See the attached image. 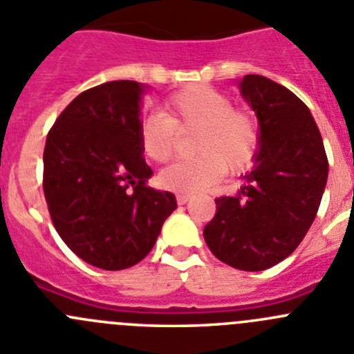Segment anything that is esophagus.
I'll list each match as a JSON object with an SVG mask.
<instances>
[{
  "instance_id": "1",
  "label": "esophagus",
  "mask_w": 354,
  "mask_h": 354,
  "mask_svg": "<svg viewBox=\"0 0 354 354\" xmlns=\"http://www.w3.org/2000/svg\"><path fill=\"white\" fill-rule=\"evenodd\" d=\"M188 199H190V196H188V194H178V196H176V201H178V204H180V206L187 204Z\"/></svg>"
}]
</instances>
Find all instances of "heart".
Wrapping results in <instances>:
<instances>
[{
  "mask_svg": "<svg viewBox=\"0 0 354 354\" xmlns=\"http://www.w3.org/2000/svg\"><path fill=\"white\" fill-rule=\"evenodd\" d=\"M197 129L194 153L160 173V183L180 194H196L216 183L225 171L244 169L260 143L259 118L248 108L232 106L225 92L209 85H190L174 92L164 115H148L140 127V143L150 160H169L176 148V131Z\"/></svg>",
  "mask_w": 354,
  "mask_h": 354,
  "instance_id": "1",
  "label": "heart"
}]
</instances>
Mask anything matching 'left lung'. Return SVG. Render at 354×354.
Masks as SVG:
<instances>
[{
	"label": "left lung",
	"instance_id": "obj_1",
	"mask_svg": "<svg viewBox=\"0 0 354 354\" xmlns=\"http://www.w3.org/2000/svg\"><path fill=\"white\" fill-rule=\"evenodd\" d=\"M260 125L255 166L232 197H218L204 227L211 253L239 270H263L295 252L315 222L328 176V158L309 108L260 75L239 82Z\"/></svg>",
	"mask_w": 354,
	"mask_h": 354
}]
</instances>
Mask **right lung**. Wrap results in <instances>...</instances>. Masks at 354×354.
Wrapping results in <instances>:
<instances>
[{"label":"right lung","mask_w":354,"mask_h":354,"mask_svg":"<svg viewBox=\"0 0 354 354\" xmlns=\"http://www.w3.org/2000/svg\"><path fill=\"white\" fill-rule=\"evenodd\" d=\"M143 84L115 80L73 99L48 131L43 192L52 223L77 257L104 270L136 266L176 197L148 187L140 143Z\"/></svg>","instance_id":"add662e5"}]
</instances>
